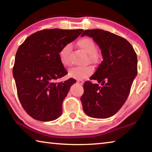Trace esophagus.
Returning a JSON list of instances; mask_svg holds the SVG:
<instances>
[{
    "mask_svg": "<svg viewBox=\"0 0 152 152\" xmlns=\"http://www.w3.org/2000/svg\"><path fill=\"white\" fill-rule=\"evenodd\" d=\"M83 82L84 81L82 80H77V83H78L79 84H81V85L83 84Z\"/></svg>",
    "mask_w": 152,
    "mask_h": 152,
    "instance_id": "34e87169",
    "label": "esophagus"
}]
</instances>
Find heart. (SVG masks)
Listing matches in <instances>:
<instances>
[{
  "label": "heart",
  "instance_id": "1",
  "mask_svg": "<svg viewBox=\"0 0 152 152\" xmlns=\"http://www.w3.org/2000/svg\"><path fill=\"white\" fill-rule=\"evenodd\" d=\"M78 45L81 50L88 54V60L92 63H96L99 60L100 56L95 50L96 45L94 41L91 38L84 37L80 39L78 42ZM70 49V45L66 44L59 51L58 56L61 64L64 66H70V62L69 60V51ZM93 73V68L91 66H77L72 68L69 71L68 76L70 78L77 80H82L87 78Z\"/></svg>",
  "mask_w": 152,
  "mask_h": 152
}]
</instances>
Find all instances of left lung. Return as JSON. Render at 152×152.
<instances>
[{
	"label": "left lung",
	"mask_w": 152,
	"mask_h": 152,
	"mask_svg": "<svg viewBox=\"0 0 152 152\" xmlns=\"http://www.w3.org/2000/svg\"><path fill=\"white\" fill-rule=\"evenodd\" d=\"M84 35L99 45L103 60L90 78L101 85L86 81L80 101L88 116L106 119L118 112L127 99L137 74V54L128 41L109 31L85 30L81 36Z\"/></svg>",
	"instance_id": "obj_1"
}]
</instances>
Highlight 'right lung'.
Wrapping results in <instances>:
<instances>
[{
	"label": "right lung",
	"mask_w": 152,
	"mask_h": 152,
	"mask_svg": "<svg viewBox=\"0 0 152 152\" xmlns=\"http://www.w3.org/2000/svg\"><path fill=\"white\" fill-rule=\"evenodd\" d=\"M82 31L43 29L29 36L18 48L12 74L20 104L34 119L50 121L62 113L64 100L76 80L56 82L68 74L58 53Z\"/></svg>",
	"instance_id": "add662e5"
}]
</instances>
